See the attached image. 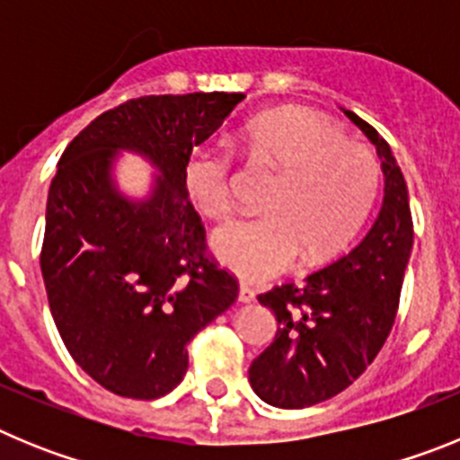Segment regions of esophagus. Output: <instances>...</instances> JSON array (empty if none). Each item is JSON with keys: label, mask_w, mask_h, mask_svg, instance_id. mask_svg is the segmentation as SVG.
<instances>
[{"label": "esophagus", "mask_w": 460, "mask_h": 460, "mask_svg": "<svg viewBox=\"0 0 460 460\" xmlns=\"http://www.w3.org/2000/svg\"><path fill=\"white\" fill-rule=\"evenodd\" d=\"M255 299V290L251 286H246V283H242L239 286V302L242 304H251Z\"/></svg>", "instance_id": "obj_1"}]
</instances>
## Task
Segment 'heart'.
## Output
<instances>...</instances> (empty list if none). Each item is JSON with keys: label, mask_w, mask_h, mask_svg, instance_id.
Listing matches in <instances>:
<instances>
[{"label": "heart", "mask_w": 460, "mask_h": 460, "mask_svg": "<svg viewBox=\"0 0 460 460\" xmlns=\"http://www.w3.org/2000/svg\"><path fill=\"white\" fill-rule=\"evenodd\" d=\"M239 147L283 172L267 198L270 214L227 223L211 237L214 255L234 274L265 280L302 258L306 267L323 265L371 214L380 184L376 158L318 115L274 110L253 117L239 133ZM230 168L233 158L217 145H200L186 158V190L202 217L233 211Z\"/></svg>", "instance_id": "heart-1"}]
</instances>
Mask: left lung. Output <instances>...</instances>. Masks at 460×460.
Returning a JSON list of instances; mask_svg holds the SVG:
<instances>
[{"label": "left lung", "instance_id": "left-lung-1", "mask_svg": "<svg viewBox=\"0 0 460 460\" xmlns=\"http://www.w3.org/2000/svg\"><path fill=\"white\" fill-rule=\"evenodd\" d=\"M376 145L385 172L380 214L350 253L313 271L304 283H283L258 302L276 315V339L253 359V392L276 408L323 403L350 387L377 357L394 327L412 251V214L403 172L371 124L343 110Z\"/></svg>", "mask_w": 460, "mask_h": 460}]
</instances>
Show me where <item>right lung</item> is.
I'll list each match as a JSON object with an SVG mask.
<instances>
[{
    "label": "right lung",
    "instance_id": "obj_1",
    "mask_svg": "<svg viewBox=\"0 0 460 460\" xmlns=\"http://www.w3.org/2000/svg\"><path fill=\"white\" fill-rule=\"evenodd\" d=\"M242 101L226 92L131 99L96 117L59 158L40 249L48 304L68 355L117 396L172 392L189 341L237 302V279L207 253L184 168ZM119 148L162 172L147 201L116 190Z\"/></svg>",
    "mask_w": 460,
    "mask_h": 460
}]
</instances>
